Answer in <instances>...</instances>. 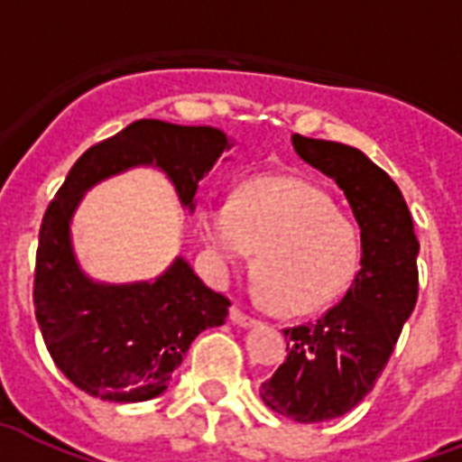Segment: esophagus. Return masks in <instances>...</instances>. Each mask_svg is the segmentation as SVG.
Masks as SVG:
<instances>
[{"mask_svg": "<svg viewBox=\"0 0 462 462\" xmlns=\"http://www.w3.org/2000/svg\"><path fill=\"white\" fill-rule=\"evenodd\" d=\"M228 318H231V323L241 325V328H250V325H255V318L248 316V313L238 309V306H234V309L228 310Z\"/></svg>", "mask_w": 462, "mask_h": 462, "instance_id": "esophagus-1", "label": "esophagus"}]
</instances>
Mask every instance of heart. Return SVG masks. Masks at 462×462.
Instances as JSON below:
<instances>
[{
    "instance_id": "obj_1",
    "label": "heart",
    "mask_w": 462,
    "mask_h": 462,
    "mask_svg": "<svg viewBox=\"0 0 462 462\" xmlns=\"http://www.w3.org/2000/svg\"><path fill=\"white\" fill-rule=\"evenodd\" d=\"M217 270L255 253L257 291L287 313H313L332 303L359 264V231L335 212L320 188L296 178H257L236 202L212 199L199 217Z\"/></svg>"
}]
</instances>
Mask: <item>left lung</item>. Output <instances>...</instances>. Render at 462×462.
Listing matches in <instances>:
<instances>
[{"label":"left lung","instance_id":"1","mask_svg":"<svg viewBox=\"0 0 462 462\" xmlns=\"http://www.w3.org/2000/svg\"><path fill=\"white\" fill-rule=\"evenodd\" d=\"M291 144L337 182L361 228L352 287L316 323L284 330L287 361L260 388L270 410L313 424L342 417L374 391L417 303L420 241L400 188L366 153L301 134Z\"/></svg>","mask_w":462,"mask_h":462}]
</instances>
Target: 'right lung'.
<instances>
[{"label":"right lung","instance_id":"obj_1","mask_svg":"<svg viewBox=\"0 0 462 462\" xmlns=\"http://www.w3.org/2000/svg\"><path fill=\"white\" fill-rule=\"evenodd\" d=\"M234 142L217 127L137 120L91 146L71 166L42 217L33 303L50 356L71 383L108 402H142L168 388L173 371L207 328L224 325L226 296L217 294L175 257L153 282L91 280L71 248V217L96 182L153 166L173 182L185 209Z\"/></svg>","mask_w":462,"mask_h":462}]
</instances>
